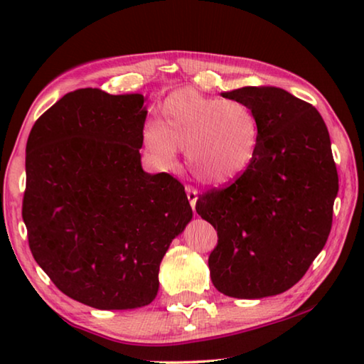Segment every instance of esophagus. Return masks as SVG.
<instances>
[{"label":"esophagus","instance_id":"obj_1","mask_svg":"<svg viewBox=\"0 0 364 364\" xmlns=\"http://www.w3.org/2000/svg\"><path fill=\"white\" fill-rule=\"evenodd\" d=\"M186 196H188V200L189 204L193 208H196V202H197V191L191 186H186Z\"/></svg>","mask_w":364,"mask_h":364}]
</instances>
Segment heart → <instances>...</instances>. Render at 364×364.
Returning a JSON list of instances; mask_svg holds the SVG:
<instances>
[{
    "label": "heart",
    "instance_id": "heart-1",
    "mask_svg": "<svg viewBox=\"0 0 364 364\" xmlns=\"http://www.w3.org/2000/svg\"><path fill=\"white\" fill-rule=\"evenodd\" d=\"M144 143L165 165L175 160L176 147L184 149L197 181L225 186L254 164L260 127L254 110L242 101L178 90L159 106L157 120L144 130Z\"/></svg>",
    "mask_w": 364,
    "mask_h": 364
}]
</instances>
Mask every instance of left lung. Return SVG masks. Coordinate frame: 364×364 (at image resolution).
<instances>
[{
	"label": "left lung",
	"mask_w": 364,
	"mask_h": 364,
	"mask_svg": "<svg viewBox=\"0 0 364 364\" xmlns=\"http://www.w3.org/2000/svg\"><path fill=\"white\" fill-rule=\"evenodd\" d=\"M221 96L254 110L260 144L241 178L197 199L218 234L210 278L228 297L278 295L304 278L331 232L338 178L329 132L311 104L286 90L244 86Z\"/></svg>",
	"instance_id": "obj_1"
}]
</instances>
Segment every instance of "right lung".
I'll use <instances>...</instances> for the list:
<instances>
[{
  "label": "right lung",
  "mask_w": 364,
  "mask_h": 364,
  "mask_svg": "<svg viewBox=\"0 0 364 364\" xmlns=\"http://www.w3.org/2000/svg\"><path fill=\"white\" fill-rule=\"evenodd\" d=\"M139 93H67L30 132L22 218L60 292L97 310L149 305L171 241L193 220L183 184L143 170Z\"/></svg>",
  "instance_id": "right-lung-1"
}]
</instances>
